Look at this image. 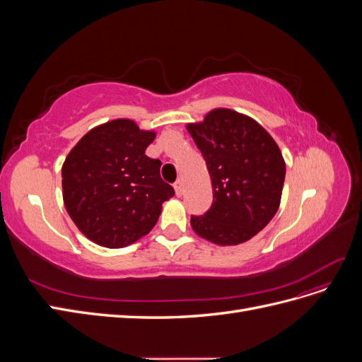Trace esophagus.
Returning a JSON list of instances; mask_svg holds the SVG:
<instances>
[{
    "instance_id": "1",
    "label": "esophagus",
    "mask_w": 362,
    "mask_h": 362,
    "mask_svg": "<svg viewBox=\"0 0 362 362\" xmlns=\"http://www.w3.org/2000/svg\"><path fill=\"white\" fill-rule=\"evenodd\" d=\"M173 189H175V193H177V196H182L184 187H182V182H181V181L175 182V184H173Z\"/></svg>"
}]
</instances>
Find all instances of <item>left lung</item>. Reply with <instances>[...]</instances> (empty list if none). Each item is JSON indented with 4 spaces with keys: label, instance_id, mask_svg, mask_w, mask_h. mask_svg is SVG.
I'll return each instance as SVG.
<instances>
[{
    "label": "left lung",
    "instance_id": "left-lung-1",
    "mask_svg": "<svg viewBox=\"0 0 362 362\" xmlns=\"http://www.w3.org/2000/svg\"><path fill=\"white\" fill-rule=\"evenodd\" d=\"M187 131L206 163L213 204L192 216L193 231L218 246L245 243L276 214L286 180L281 149L257 120L214 108Z\"/></svg>",
    "mask_w": 362,
    "mask_h": 362
}]
</instances>
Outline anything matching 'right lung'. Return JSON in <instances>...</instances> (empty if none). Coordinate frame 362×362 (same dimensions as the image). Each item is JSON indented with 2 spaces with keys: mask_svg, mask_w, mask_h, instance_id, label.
I'll use <instances>...</instances> for the list:
<instances>
[{
  "mask_svg": "<svg viewBox=\"0 0 362 362\" xmlns=\"http://www.w3.org/2000/svg\"><path fill=\"white\" fill-rule=\"evenodd\" d=\"M154 139L134 120L116 119L84 134L64 160V206L93 243L117 249L137 242L175 194L160 177L161 161L145 154Z\"/></svg>",
  "mask_w": 362,
  "mask_h": 362,
  "instance_id": "obj_1",
  "label": "right lung"
}]
</instances>
